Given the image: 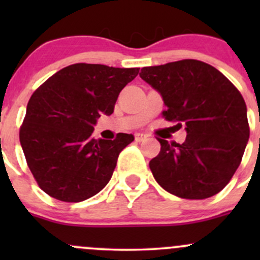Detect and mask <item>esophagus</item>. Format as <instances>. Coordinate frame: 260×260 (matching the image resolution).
Returning <instances> with one entry per match:
<instances>
[{
  "label": "esophagus",
  "instance_id": "34e87169",
  "mask_svg": "<svg viewBox=\"0 0 260 260\" xmlns=\"http://www.w3.org/2000/svg\"><path fill=\"white\" fill-rule=\"evenodd\" d=\"M147 137H148V135H146V133H136L135 135V138L137 142H142V141L147 140Z\"/></svg>",
  "mask_w": 260,
  "mask_h": 260
}]
</instances>
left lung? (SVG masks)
<instances>
[{
    "label": "left lung",
    "instance_id": "1",
    "mask_svg": "<svg viewBox=\"0 0 260 260\" xmlns=\"http://www.w3.org/2000/svg\"><path fill=\"white\" fill-rule=\"evenodd\" d=\"M140 77L161 94L167 120L185 125L182 145L158 138L149 161L153 177L182 199H208L232 180L249 140L246 106L225 75L206 62L186 59L141 69Z\"/></svg>",
    "mask_w": 260,
    "mask_h": 260
}]
</instances>
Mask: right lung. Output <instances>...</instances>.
Segmentation results:
<instances>
[{
    "mask_svg": "<svg viewBox=\"0 0 260 260\" xmlns=\"http://www.w3.org/2000/svg\"><path fill=\"white\" fill-rule=\"evenodd\" d=\"M138 72L80 62L55 73L31 95L20 143L41 190L79 203L106 187L120 151L135 137L94 140L91 133L102 114L113 113L120 90Z\"/></svg>",
    "mask_w": 260,
    "mask_h": 260,
    "instance_id": "obj_1",
    "label": "right lung"
}]
</instances>
